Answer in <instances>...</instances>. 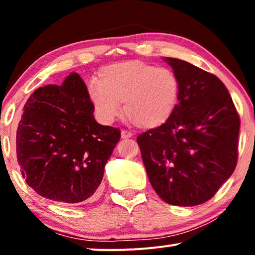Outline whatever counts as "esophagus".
Segmentation results:
<instances>
[{
    "mask_svg": "<svg viewBox=\"0 0 255 255\" xmlns=\"http://www.w3.org/2000/svg\"><path fill=\"white\" fill-rule=\"evenodd\" d=\"M121 137L123 139H128V138H131L132 137V133L131 132H128L127 130H123L121 132Z\"/></svg>",
    "mask_w": 255,
    "mask_h": 255,
    "instance_id": "1",
    "label": "esophagus"
}]
</instances>
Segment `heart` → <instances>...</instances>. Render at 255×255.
<instances>
[{
    "label": "heart",
    "mask_w": 255,
    "mask_h": 255,
    "mask_svg": "<svg viewBox=\"0 0 255 255\" xmlns=\"http://www.w3.org/2000/svg\"><path fill=\"white\" fill-rule=\"evenodd\" d=\"M180 82L175 73L140 60L116 62L101 68L89 99L103 123L121 115L135 127L152 130L169 120L179 100Z\"/></svg>",
    "instance_id": "heart-1"
}]
</instances>
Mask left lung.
<instances>
[{"label":"left lung","instance_id":"obj_1","mask_svg":"<svg viewBox=\"0 0 255 255\" xmlns=\"http://www.w3.org/2000/svg\"><path fill=\"white\" fill-rule=\"evenodd\" d=\"M163 61L179 79V104L165 124L137 141L155 193L168 204L194 207L210 200L232 175L240 121L217 76L180 59Z\"/></svg>","mask_w":255,"mask_h":255}]
</instances>
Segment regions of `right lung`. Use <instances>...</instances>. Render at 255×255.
<instances>
[{
    "label": "right lung",
    "instance_id": "right-lung-1",
    "mask_svg": "<svg viewBox=\"0 0 255 255\" xmlns=\"http://www.w3.org/2000/svg\"><path fill=\"white\" fill-rule=\"evenodd\" d=\"M23 110L16 153L26 183L65 204L92 200L121 131L95 121L81 76L73 72L60 86L34 90Z\"/></svg>",
    "mask_w": 255,
    "mask_h": 255
}]
</instances>
